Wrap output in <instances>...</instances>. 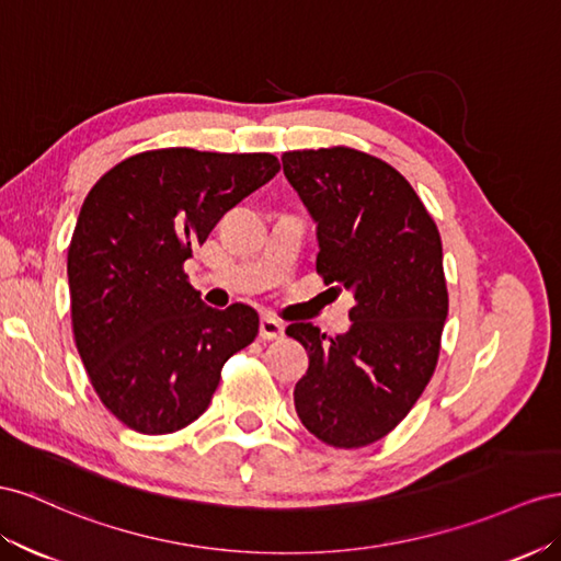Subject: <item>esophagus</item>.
Segmentation results:
<instances>
[{"instance_id":"obj_1","label":"esophagus","mask_w":561,"mask_h":561,"mask_svg":"<svg viewBox=\"0 0 561 561\" xmlns=\"http://www.w3.org/2000/svg\"><path fill=\"white\" fill-rule=\"evenodd\" d=\"M284 335V324L277 322L275 317H263L261 319V339L263 341H277Z\"/></svg>"}]
</instances>
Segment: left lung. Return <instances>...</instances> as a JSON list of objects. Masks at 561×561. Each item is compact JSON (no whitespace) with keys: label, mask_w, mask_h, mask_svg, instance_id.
Instances as JSON below:
<instances>
[{"label":"left lung","mask_w":561,"mask_h":561,"mask_svg":"<svg viewBox=\"0 0 561 561\" xmlns=\"http://www.w3.org/2000/svg\"><path fill=\"white\" fill-rule=\"evenodd\" d=\"M282 164L317 226V272L355 296L350 329L333 339L310 322L286 327L310 357L296 413L317 439L357 449L397 427L437 366L449 312L439 230L378 157L294 150Z\"/></svg>","instance_id":"8db88e82"}]
</instances>
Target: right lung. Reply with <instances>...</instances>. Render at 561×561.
<instances>
[{
  "label": "right lung",
  "instance_id": "add662e5",
  "mask_svg": "<svg viewBox=\"0 0 561 561\" xmlns=\"http://www.w3.org/2000/svg\"><path fill=\"white\" fill-rule=\"evenodd\" d=\"M279 171L275 154L140 152L91 187L68 249L72 331L105 409L142 435L197 421L259 312L209 308L183 263L218 218Z\"/></svg>",
  "mask_w": 561,
  "mask_h": 561
}]
</instances>
